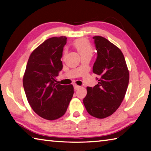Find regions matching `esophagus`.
<instances>
[{
    "mask_svg": "<svg viewBox=\"0 0 151 151\" xmlns=\"http://www.w3.org/2000/svg\"><path fill=\"white\" fill-rule=\"evenodd\" d=\"M80 87H81L80 86H78V85H74V88H75V90H78V88H80Z\"/></svg>",
    "mask_w": 151,
    "mask_h": 151,
    "instance_id": "obj_1",
    "label": "esophagus"
}]
</instances>
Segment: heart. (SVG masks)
I'll return each mask as SVG.
<instances>
[{
    "mask_svg": "<svg viewBox=\"0 0 151 151\" xmlns=\"http://www.w3.org/2000/svg\"><path fill=\"white\" fill-rule=\"evenodd\" d=\"M75 47L80 53L81 57L90 56L91 57L93 53V48L88 40L86 39H79L75 42ZM67 50L65 49L64 50V55H65Z\"/></svg>",
    "mask_w": 151,
    "mask_h": 151,
    "instance_id": "b5f03b06",
    "label": "heart"
}]
</instances>
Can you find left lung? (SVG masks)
<instances>
[{
    "label": "left lung",
    "mask_w": 151,
    "mask_h": 151,
    "mask_svg": "<svg viewBox=\"0 0 151 151\" xmlns=\"http://www.w3.org/2000/svg\"><path fill=\"white\" fill-rule=\"evenodd\" d=\"M97 57L93 72L100 76L98 84L88 87L83 99L86 111L91 116L104 119L111 116L121 105L129 81L124 55L119 48L105 38L93 37Z\"/></svg>",
    "instance_id": "1"
}]
</instances>
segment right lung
<instances>
[{
  "mask_svg": "<svg viewBox=\"0 0 151 151\" xmlns=\"http://www.w3.org/2000/svg\"><path fill=\"white\" fill-rule=\"evenodd\" d=\"M66 37L46 40L30 54L23 76L28 102L38 115L53 121L63 116L74 94L72 85H61L56 77L63 69V47Z\"/></svg>",
  "mask_w": 151,
  "mask_h": 151,
  "instance_id": "obj_1",
  "label": "right lung"
}]
</instances>
